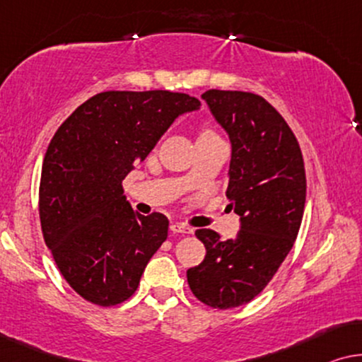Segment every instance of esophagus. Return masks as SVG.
<instances>
[{
  "label": "esophagus",
  "mask_w": 362,
  "mask_h": 362,
  "mask_svg": "<svg viewBox=\"0 0 362 362\" xmlns=\"http://www.w3.org/2000/svg\"><path fill=\"white\" fill-rule=\"evenodd\" d=\"M170 230L174 233H180V234H192L193 228L188 225H183V223H172Z\"/></svg>",
  "instance_id": "1"
}]
</instances>
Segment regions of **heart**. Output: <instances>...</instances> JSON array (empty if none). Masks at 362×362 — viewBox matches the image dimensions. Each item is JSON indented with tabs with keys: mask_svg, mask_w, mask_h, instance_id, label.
I'll list each match as a JSON object with an SVG mask.
<instances>
[{
	"mask_svg": "<svg viewBox=\"0 0 362 362\" xmlns=\"http://www.w3.org/2000/svg\"><path fill=\"white\" fill-rule=\"evenodd\" d=\"M198 137H218V134L213 129H210V128H203L200 131V136H198Z\"/></svg>",
	"mask_w": 362,
	"mask_h": 362,
	"instance_id": "heart-1",
	"label": "heart"
}]
</instances>
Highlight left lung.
Returning a JSON list of instances; mask_svg holds the SVG:
<instances>
[{
  "label": "left lung",
  "mask_w": 362,
  "mask_h": 362,
  "mask_svg": "<svg viewBox=\"0 0 362 362\" xmlns=\"http://www.w3.org/2000/svg\"><path fill=\"white\" fill-rule=\"evenodd\" d=\"M202 98L230 136L226 197L241 230L226 241L197 230L206 256L188 269L187 281L200 302L228 310L261 293L287 257L302 225L307 179L297 137L262 96L208 90Z\"/></svg>",
  "instance_id": "1"
}]
</instances>
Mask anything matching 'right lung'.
Listing matches in <instances>:
<instances>
[{
  "instance_id": "obj_1",
  "label": "right lung",
  "mask_w": 362,
  "mask_h": 362,
  "mask_svg": "<svg viewBox=\"0 0 362 362\" xmlns=\"http://www.w3.org/2000/svg\"><path fill=\"white\" fill-rule=\"evenodd\" d=\"M198 108L193 96L167 90L103 91L54 134L40 174V226L60 274L86 302H126L167 239V216L134 213L121 183L177 116Z\"/></svg>"
}]
</instances>
